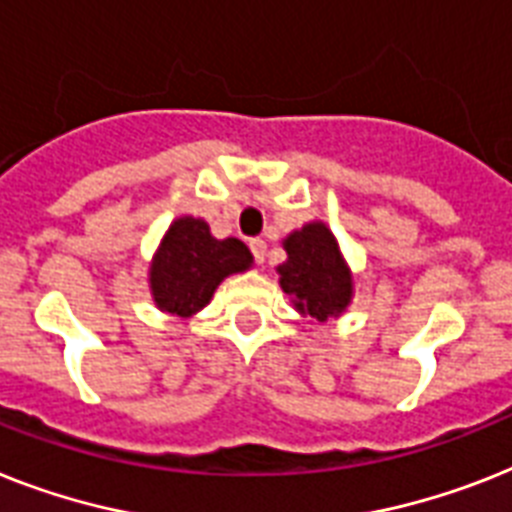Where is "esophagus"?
I'll list each match as a JSON object with an SVG mask.
<instances>
[{"mask_svg": "<svg viewBox=\"0 0 512 512\" xmlns=\"http://www.w3.org/2000/svg\"><path fill=\"white\" fill-rule=\"evenodd\" d=\"M248 246H251V251H253V259L259 261V264H264V259H266V240L253 238L251 243H248Z\"/></svg>", "mask_w": 512, "mask_h": 512, "instance_id": "obj_1", "label": "esophagus"}]
</instances>
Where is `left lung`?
I'll return each mask as SVG.
<instances>
[{
  "label": "left lung",
  "instance_id": "obj_1",
  "mask_svg": "<svg viewBox=\"0 0 512 512\" xmlns=\"http://www.w3.org/2000/svg\"><path fill=\"white\" fill-rule=\"evenodd\" d=\"M282 246L285 264L277 266L280 287L293 306L314 322L340 316L353 298V274L342 259L335 235L324 222H308L290 232Z\"/></svg>",
  "mask_w": 512,
  "mask_h": 512
}]
</instances>
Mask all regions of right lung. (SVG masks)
Segmentation results:
<instances>
[{
	"mask_svg": "<svg viewBox=\"0 0 512 512\" xmlns=\"http://www.w3.org/2000/svg\"><path fill=\"white\" fill-rule=\"evenodd\" d=\"M253 256L238 238L217 240L204 219H175L154 253L149 285L162 311L188 319L211 301L219 282L251 269Z\"/></svg>",
	"mask_w": 512,
	"mask_h": 512,
	"instance_id": "right-lung-1",
	"label": "right lung"
}]
</instances>
